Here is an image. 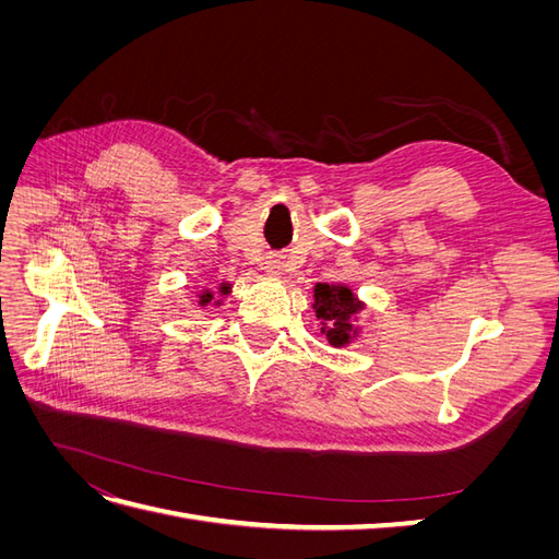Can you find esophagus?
I'll use <instances>...</instances> for the list:
<instances>
[{
	"mask_svg": "<svg viewBox=\"0 0 559 559\" xmlns=\"http://www.w3.org/2000/svg\"><path fill=\"white\" fill-rule=\"evenodd\" d=\"M280 267H282V261H280V257H275V253H273V257H267V259H265V270H267V273L277 275V273H280Z\"/></svg>",
	"mask_w": 559,
	"mask_h": 559,
	"instance_id": "34e87169",
	"label": "esophagus"
}]
</instances>
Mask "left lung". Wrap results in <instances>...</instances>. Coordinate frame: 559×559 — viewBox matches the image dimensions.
Wrapping results in <instances>:
<instances>
[{"mask_svg":"<svg viewBox=\"0 0 559 559\" xmlns=\"http://www.w3.org/2000/svg\"><path fill=\"white\" fill-rule=\"evenodd\" d=\"M312 308L321 321V333L329 337V345L345 347L359 335L357 314L364 310V302L354 296L345 284H314Z\"/></svg>","mask_w":559,"mask_h":559,"instance_id":"1","label":"left lung"}]
</instances>
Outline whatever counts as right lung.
<instances>
[{"label": "right lung", "instance_id": "add662e5", "mask_svg": "<svg viewBox=\"0 0 559 559\" xmlns=\"http://www.w3.org/2000/svg\"><path fill=\"white\" fill-rule=\"evenodd\" d=\"M218 292H222V296H228L230 294V284H222V286H218ZM200 306H210V302H214V306H222V300H214V294L207 289V292H202L200 294Z\"/></svg>", "mask_w": 559, "mask_h": 559}]
</instances>
